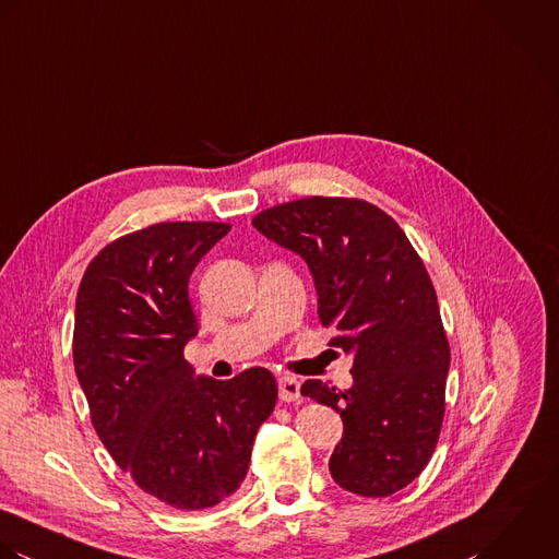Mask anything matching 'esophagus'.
I'll return each instance as SVG.
<instances>
[{
	"instance_id": "obj_1",
	"label": "esophagus",
	"mask_w": 559,
	"mask_h": 559,
	"mask_svg": "<svg viewBox=\"0 0 559 559\" xmlns=\"http://www.w3.org/2000/svg\"><path fill=\"white\" fill-rule=\"evenodd\" d=\"M278 397L283 402H296L300 397V382L292 376H281L278 378Z\"/></svg>"
}]
</instances>
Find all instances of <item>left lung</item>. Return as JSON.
Segmentation results:
<instances>
[{
	"mask_svg": "<svg viewBox=\"0 0 559 559\" xmlns=\"http://www.w3.org/2000/svg\"><path fill=\"white\" fill-rule=\"evenodd\" d=\"M252 226L305 259L331 345L354 358L349 389H300L343 419L333 479L362 497L402 490L430 462L445 415L449 343L424 261L400 224L358 199L292 201Z\"/></svg>",
	"mask_w": 559,
	"mask_h": 559,
	"instance_id": "8db88e82",
	"label": "left lung"
}]
</instances>
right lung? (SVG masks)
I'll use <instances>...</instances> for the list:
<instances>
[{
    "label": "right lung",
    "instance_id": "obj_1",
    "mask_svg": "<svg viewBox=\"0 0 559 559\" xmlns=\"http://www.w3.org/2000/svg\"><path fill=\"white\" fill-rule=\"evenodd\" d=\"M228 230L159 223L129 233L91 261L75 302L73 362L93 426L114 462L177 510L214 508L239 488L278 395L265 367L214 380L183 358L199 335L190 276Z\"/></svg>",
    "mask_w": 559,
    "mask_h": 559
}]
</instances>
